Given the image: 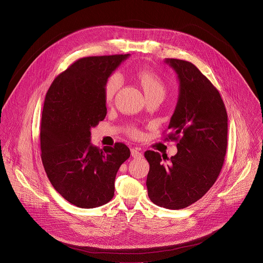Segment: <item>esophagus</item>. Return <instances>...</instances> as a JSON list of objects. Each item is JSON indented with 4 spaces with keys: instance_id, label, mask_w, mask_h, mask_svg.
Returning <instances> with one entry per match:
<instances>
[{
    "instance_id": "obj_1",
    "label": "esophagus",
    "mask_w": 263,
    "mask_h": 263,
    "mask_svg": "<svg viewBox=\"0 0 263 263\" xmlns=\"http://www.w3.org/2000/svg\"><path fill=\"white\" fill-rule=\"evenodd\" d=\"M131 155H132V157H134V158H141V157H142V153H141L140 149L137 148V147L131 148Z\"/></svg>"
}]
</instances>
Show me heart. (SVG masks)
<instances>
[{"instance_id":"obj_1","label":"heart","mask_w":263,"mask_h":263,"mask_svg":"<svg viewBox=\"0 0 263 263\" xmlns=\"http://www.w3.org/2000/svg\"><path fill=\"white\" fill-rule=\"evenodd\" d=\"M136 78L143 89L145 96L160 94L164 95L165 85L162 78L151 70H140L136 73ZM122 84V77L119 73H112L106 79L104 83V99L106 103H111L117 92L119 91ZM129 134L133 137H138L140 135V131L132 127L129 129Z\"/></svg>"}]
</instances>
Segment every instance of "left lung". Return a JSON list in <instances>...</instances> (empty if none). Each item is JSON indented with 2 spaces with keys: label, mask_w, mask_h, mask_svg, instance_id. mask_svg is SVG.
<instances>
[{
  "label": "left lung",
  "mask_w": 263,
  "mask_h": 263,
  "mask_svg": "<svg viewBox=\"0 0 263 263\" xmlns=\"http://www.w3.org/2000/svg\"><path fill=\"white\" fill-rule=\"evenodd\" d=\"M180 80L178 104L166 139L177 141L170 159L154 151L149 163L147 195L155 204L181 210L199 200L215 184L227 149L228 119L217 87L188 61L166 59Z\"/></svg>",
  "instance_id": "obj_1"
}]
</instances>
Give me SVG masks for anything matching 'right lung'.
Masks as SVG:
<instances>
[{"label":"right lung","instance_id":"1","mask_svg":"<svg viewBox=\"0 0 263 263\" xmlns=\"http://www.w3.org/2000/svg\"><path fill=\"white\" fill-rule=\"evenodd\" d=\"M129 54L86 57L59 74L48 89L40 127L41 159L53 188L81 209L109 202L120 166L130 157L123 142L103 149L91 128L106 117L104 83Z\"/></svg>","mask_w":263,"mask_h":263}]
</instances>
